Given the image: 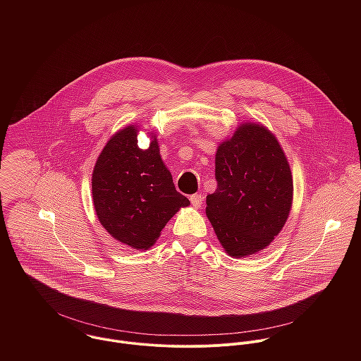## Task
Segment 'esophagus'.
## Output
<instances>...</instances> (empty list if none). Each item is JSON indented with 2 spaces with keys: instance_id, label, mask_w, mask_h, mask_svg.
I'll list each match as a JSON object with an SVG mask.
<instances>
[{
  "instance_id": "1",
  "label": "esophagus",
  "mask_w": 361,
  "mask_h": 361,
  "mask_svg": "<svg viewBox=\"0 0 361 361\" xmlns=\"http://www.w3.org/2000/svg\"><path fill=\"white\" fill-rule=\"evenodd\" d=\"M203 202H204V197H203L202 195H193V196H190V203L195 207H202Z\"/></svg>"
}]
</instances>
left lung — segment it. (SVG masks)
Segmentation results:
<instances>
[{
	"mask_svg": "<svg viewBox=\"0 0 361 361\" xmlns=\"http://www.w3.org/2000/svg\"><path fill=\"white\" fill-rule=\"evenodd\" d=\"M215 179L206 212L226 253L246 257L267 247L293 199L292 172L275 136L256 123L239 126L216 150Z\"/></svg>",
	"mask_w": 361,
	"mask_h": 361,
	"instance_id": "1",
	"label": "left lung"
}]
</instances>
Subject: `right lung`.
I'll return each mask as SVG.
<instances>
[{
    "label": "right lung",
    "mask_w": 361,
    "mask_h": 361,
    "mask_svg": "<svg viewBox=\"0 0 361 361\" xmlns=\"http://www.w3.org/2000/svg\"><path fill=\"white\" fill-rule=\"evenodd\" d=\"M92 192L106 232L136 250L153 246L165 224L180 207L189 206L175 189L155 137L140 149L135 126L108 140L93 171Z\"/></svg>",
    "instance_id": "obj_1"
}]
</instances>
